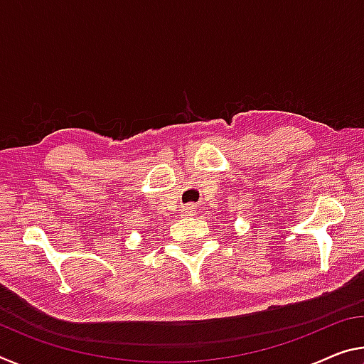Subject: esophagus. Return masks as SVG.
Returning a JSON list of instances; mask_svg holds the SVG:
<instances>
[{
    "instance_id": "34e87169",
    "label": "esophagus",
    "mask_w": 364,
    "mask_h": 364,
    "mask_svg": "<svg viewBox=\"0 0 364 364\" xmlns=\"http://www.w3.org/2000/svg\"><path fill=\"white\" fill-rule=\"evenodd\" d=\"M184 213H186V215H194V205H191V204H189V205H184Z\"/></svg>"
}]
</instances>
